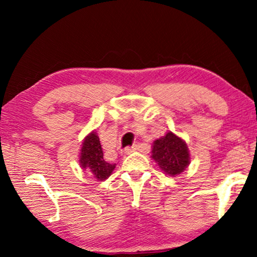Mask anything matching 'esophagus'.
<instances>
[{
	"label": "esophagus",
	"mask_w": 257,
	"mask_h": 257,
	"mask_svg": "<svg viewBox=\"0 0 257 257\" xmlns=\"http://www.w3.org/2000/svg\"><path fill=\"white\" fill-rule=\"evenodd\" d=\"M136 149H137V146H136V145H133V146H127V147H125V149L121 151V153H122V154H130L131 152H133V151H135Z\"/></svg>",
	"instance_id": "obj_1"
}]
</instances>
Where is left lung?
Instances as JSON below:
<instances>
[{
	"mask_svg": "<svg viewBox=\"0 0 257 257\" xmlns=\"http://www.w3.org/2000/svg\"><path fill=\"white\" fill-rule=\"evenodd\" d=\"M152 159L165 174L175 177L185 171L189 164V153L184 140L172 132L153 144Z\"/></svg>",
	"mask_w": 257,
	"mask_h": 257,
	"instance_id": "8db88e82",
	"label": "left lung"
}]
</instances>
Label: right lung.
<instances>
[{"label":"right lung","mask_w":257,"mask_h":257,"mask_svg":"<svg viewBox=\"0 0 257 257\" xmlns=\"http://www.w3.org/2000/svg\"><path fill=\"white\" fill-rule=\"evenodd\" d=\"M79 163L84 170L91 172L93 178L99 181L110 177L115 167V164L105 161L103 149L96 132H92L84 140Z\"/></svg>","instance_id":"add662e5"}]
</instances>
